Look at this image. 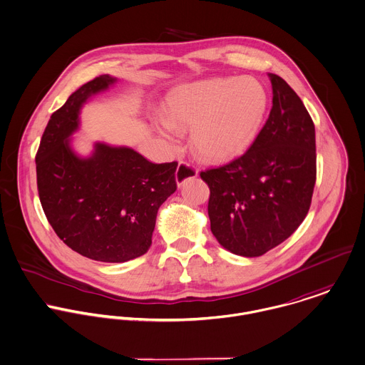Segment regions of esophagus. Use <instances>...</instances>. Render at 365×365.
<instances>
[{
    "label": "esophagus",
    "instance_id": "1",
    "mask_svg": "<svg viewBox=\"0 0 365 365\" xmlns=\"http://www.w3.org/2000/svg\"><path fill=\"white\" fill-rule=\"evenodd\" d=\"M176 183L180 186L183 185L186 180L189 179H195L197 176V169L193 168L190 163L187 162H180L178 165V169H176Z\"/></svg>",
    "mask_w": 365,
    "mask_h": 365
}]
</instances>
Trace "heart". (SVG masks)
Masks as SVG:
<instances>
[{"mask_svg": "<svg viewBox=\"0 0 365 365\" xmlns=\"http://www.w3.org/2000/svg\"><path fill=\"white\" fill-rule=\"evenodd\" d=\"M264 86L248 76L216 77L183 87L166 108V134L192 130V145L209 160H225L252 144L267 113Z\"/></svg>", "mask_w": 365, "mask_h": 365, "instance_id": "b5f03b06", "label": "heart"}]
</instances>
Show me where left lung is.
<instances>
[{"instance_id": "8db88e82", "label": "left lung", "mask_w": 365, "mask_h": 365, "mask_svg": "<svg viewBox=\"0 0 365 365\" xmlns=\"http://www.w3.org/2000/svg\"><path fill=\"white\" fill-rule=\"evenodd\" d=\"M269 78L272 108L252 145L200 172L210 189L212 232L241 257L264 255L291 237L310 209L316 183L313 120L282 77Z\"/></svg>"}]
</instances>
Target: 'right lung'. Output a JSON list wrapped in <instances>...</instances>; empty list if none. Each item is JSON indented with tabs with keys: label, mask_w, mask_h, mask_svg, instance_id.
Returning <instances> with one entry per match:
<instances>
[{
	"label": "right lung",
	"mask_w": 365,
	"mask_h": 365,
	"mask_svg": "<svg viewBox=\"0 0 365 365\" xmlns=\"http://www.w3.org/2000/svg\"><path fill=\"white\" fill-rule=\"evenodd\" d=\"M115 81L103 74L83 84L56 110L36 152V183L45 216L58 237L83 257L125 262L152 244L158 209L176 190L178 162L152 163L130 148L96 144L78 158L69 137L78 110Z\"/></svg>",
	"instance_id": "add662e5"
}]
</instances>
